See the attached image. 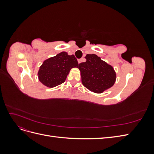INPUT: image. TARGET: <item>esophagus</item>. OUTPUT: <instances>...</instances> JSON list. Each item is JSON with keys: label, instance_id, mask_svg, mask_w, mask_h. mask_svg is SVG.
Returning a JSON list of instances; mask_svg holds the SVG:
<instances>
[{"label": "esophagus", "instance_id": "34e87169", "mask_svg": "<svg viewBox=\"0 0 154 154\" xmlns=\"http://www.w3.org/2000/svg\"><path fill=\"white\" fill-rule=\"evenodd\" d=\"M83 61V58H81V59H79V60H78V63H82Z\"/></svg>", "mask_w": 154, "mask_h": 154}]
</instances>
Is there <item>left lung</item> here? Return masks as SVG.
Instances as JSON below:
<instances>
[{
	"label": "left lung",
	"mask_w": 154,
	"mask_h": 154,
	"mask_svg": "<svg viewBox=\"0 0 154 154\" xmlns=\"http://www.w3.org/2000/svg\"><path fill=\"white\" fill-rule=\"evenodd\" d=\"M86 62L79 64L83 85L88 89L102 93L114 85L116 73L111 66L94 54H88Z\"/></svg>",
	"instance_id": "1"
}]
</instances>
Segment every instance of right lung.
Instances as JSON below:
<instances>
[{"instance_id":"add662e5","label":"right lung","mask_w":154,"mask_h":154,"mask_svg":"<svg viewBox=\"0 0 154 154\" xmlns=\"http://www.w3.org/2000/svg\"><path fill=\"white\" fill-rule=\"evenodd\" d=\"M78 65L74 55L62 52L44 62L38 72L39 80L45 86L54 87L66 81L70 70Z\"/></svg>"}]
</instances>
